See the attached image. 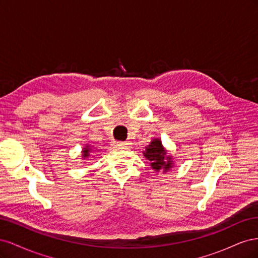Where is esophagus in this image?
I'll use <instances>...</instances> for the list:
<instances>
[{"instance_id":"34e87169","label":"esophagus","mask_w":258,"mask_h":258,"mask_svg":"<svg viewBox=\"0 0 258 258\" xmlns=\"http://www.w3.org/2000/svg\"><path fill=\"white\" fill-rule=\"evenodd\" d=\"M128 145H129L128 142H116V146H118V147H126Z\"/></svg>"}]
</instances>
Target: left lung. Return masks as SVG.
<instances>
[{"label":"left lung","mask_w":258,"mask_h":258,"mask_svg":"<svg viewBox=\"0 0 258 258\" xmlns=\"http://www.w3.org/2000/svg\"><path fill=\"white\" fill-rule=\"evenodd\" d=\"M145 148L146 150L143 154L145 158L150 160V165L156 172H159L160 170H162L163 172H167L173 167L172 157L167 156L166 148L162 146L159 139H154L150 145H147Z\"/></svg>","instance_id":"8db88e82"}]
</instances>
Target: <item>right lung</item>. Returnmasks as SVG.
Returning a JSON list of instances; mask_svg holds the SVG:
<instances>
[{
  "label": "right lung",
  "mask_w": 258,
  "mask_h": 258,
  "mask_svg": "<svg viewBox=\"0 0 258 258\" xmlns=\"http://www.w3.org/2000/svg\"><path fill=\"white\" fill-rule=\"evenodd\" d=\"M93 150H92V146H90V145H86L84 148H83V151H82V153H83V158L85 159V158H88L89 156H90V153L92 152Z\"/></svg>",
  "instance_id": "1"
}]
</instances>
